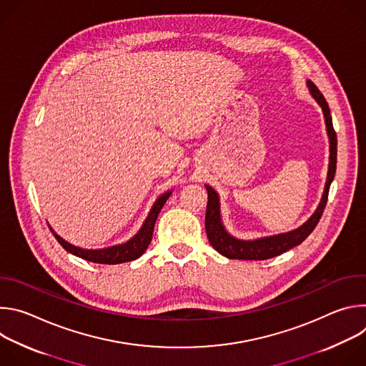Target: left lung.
I'll use <instances>...</instances> for the list:
<instances>
[{"instance_id": "8db88e82", "label": "left lung", "mask_w": 366, "mask_h": 366, "mask_svg": "<svg viewBox=\"0 0 366 366\" xmlns=\"http://www.w3.org/2000/svg\"><path fill=\"white\" fill-rule=\"evenodd\" d=\"M310 94L312 95L317 101L319 106L323 110L325 114V122H326V130L330 142V162H329V172H327V181L325 185V192L322 197V201L317 207V210L315 212L302 226H300L295 230L275 234V236H268V237H260L254 240H240L233 237L232 234L227 233L222 223V214H220V199L219 194L210 187L205 185L207 192H208V201H207V210H205V232L208 242L212 243V246L222 253L223 256L229 259H246V260H265L274 256H278L294 246H298L302 243L308 234L316 229L319 220L322 219V214L325 212V207L327 204V197H329V189L330 184L335 178L336 174V162H337V137L336 132L333 129V122L330 116V109L326 98L323 94L319 91V88L312 84L311 81H307Z\"/></svg>"}]
</instances>
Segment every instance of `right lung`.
Instances as JSON below:
<instances>
[{"label": "right lung", "instance_id": "right-lung-1", "mask_svg": "<svg viewBox=\"0 0 366 366\" xmlns=\"http://www.w3.org/2000/svg\"><path fill=\"white\" fill-rule=\"evenodd\" d=\"M171 194H172V191H168L154 201L152 210H150L149 216L146 217L140 230L130 240H127L126 243H122V244L104 247V249H82V247L74 246V244L68 243L66 240H64L59 234L55 233V230L50 226H49V229L51 233H54L56 240L61 243V246L66 252H69L78 257H82L85 260H89V262L104 264V265H117V264H123V262H130V260L140 257L144 253V250L147 249V246L152 240L156 219H158L159 212L162 210L164 204L167 202V199L169 198Z\"/></svg>", "mask_w": 366, "mask_h": 366}]
</instances>
